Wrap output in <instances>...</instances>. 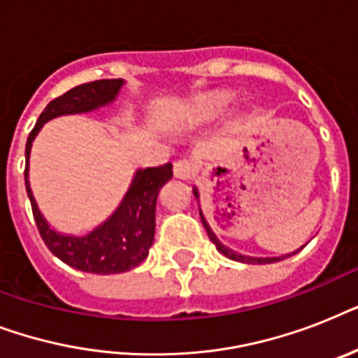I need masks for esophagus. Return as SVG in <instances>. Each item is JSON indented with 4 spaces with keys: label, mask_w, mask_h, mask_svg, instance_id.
I'll return each instance as SVG.
<instances>
[{
    "label": "esophagus",
    "mask_w": 358,
    "mask_h": 358,
    "mask_svg": "<svg viewBox=\"0 0 358 358\" xmlns=\"http://www.w3.org/2000/svg\"><path fill=\"white\" fill-rule=\"evenodd\" d=\"M174 176L180 180H191L195 176L196 173V167L189 159H178V162L174 163Z\"/></svg>",
    "instance_id": "34e87169"
}]
</instances>
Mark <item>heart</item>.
<instances>
[{
  "label": "heart",
  "instance_id": "heart-1",
  "mask_svg": "<svg viewBox=\"0 0 358 358\" xmlns=\"http://www.w3.org/2000/svg\"><path fill=\"white\" fill-rule=\"evenodd\" d=\"M234 102V94L229 91H213L191 98L178 109V120L189 126H201L215 120Z\"/></svg>",
  "mask_w": 358,
  "mask_h": 358
}]
</instances>
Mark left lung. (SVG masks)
Listing matches in <instances>:
<instances>
[{
    "label": "left lung",
    "mask_w": 358,
    "mask_h": 358,
    "mask_svg": "<svg viewBox=\"0 0 358 358\" xmlns=\"http://www.w3.org/2000/svg\"><path fill=\"white\" fill-rule=\"evenodd\" d=\"M193 195H195L196 199H199V191H196V187H193ZM199 212H201V208H199ZM201 219H202V224H204V229H206V232H208V238L212 239L213 245L217 247L219 252H223V255L227 256V258H230V260L243 262V264H273V262L284 260V258H288V256H292V255H295V252H297V250H295V252H292V255H286V256H273V258H255V256L238 255V252H234V250L229 249V247H224V245L221 243V241H219L217 236L213 234V230L210 229V224H208V221H206V219H204V215H202V212H201ZM301 249H303V247H301ZM301 249H299V250H301Z\"/></svg>",
    "instance_id": "8db88e82"
}]
</instances>
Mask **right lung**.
Listing matches in <instances>:
<instances>
[{
  "instance_id": "add662e5",
  "label": "right lung",
  "mask_w": 358,
  "mask_h": 358,
  "mask_svg": "<svg viewBox=\"0 0 358 358\" xmlns=\"http://www.w3.org/2000/svg\"><path fill=\"white\" fill-rule=\"evenodd\" d=\"M122 85V80H98L70 89L63 96L48 103L25 143V189L41 238L44 239L48 249L66 266L96 275L129 271L148 256V249L154 243V230H156L157 195L163 185L173 178V165L165 163L162 167L139 169L122 202L111 213V217L106 219L100 227L87 236H69L55 232L46 223V219L42 217L41 210L36 206L27 180L29 154L36 134L48 120L61 115L87 113L103 108L113 102Z\"/></svg>"
}]
</instances>
